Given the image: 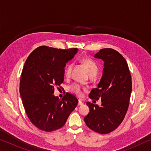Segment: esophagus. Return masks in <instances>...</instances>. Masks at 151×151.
Instances as JSON below:
<instances>
[{"mask_svg":"<svg viewBox=\"0 0 151 151\" xmlns=\"http://www.w3.org/2000/svg\"><path fill=\"white\" fill-rule=\"evenodd\" d=\"M83 104V102H82V101L81 100H78V106H82Z\"/></svg>","mask_w":151,"mask_h":151,"instance_id":"1","label":"esophagus"}]
</instances>
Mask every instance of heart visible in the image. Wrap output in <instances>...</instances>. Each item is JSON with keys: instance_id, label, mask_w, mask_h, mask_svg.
Here are the masks:
<instances>
[{"instance_id": "obj_1", "label": "heart", "mask_w": 151, "mask_h": 151, "mask_svg": "<svg viewBox=\"0 0 151 151\" xmlns=\"http://www.w3.org/2000/svg\"><path fill=\"white\" fill-rule=\"evenodd\" d=\"M81 63L83 65L85 66V68L87 70L89 75H96L98 71V66H97L96 63L94 62L93 60L91 59V58H83L81 60ZM73 65L70 64L67 66L65 70V76L66 77L70 76L71 70H72ZM69 90L72 92V93L76 94L78 96H82L83 95V88L82 86L78 85L77 83H75L71 85L69 87Z\"/></svg>"}]
</instances>
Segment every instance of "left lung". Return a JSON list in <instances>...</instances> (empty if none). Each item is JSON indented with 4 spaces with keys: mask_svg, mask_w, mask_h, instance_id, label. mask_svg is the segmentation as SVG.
<instances>
[{
    "mask_svg": "<svg viewBox=\"0 0 151 151\" xmlns=\"http://www.w3.org/2000/svg\"><path fill=\"white\" fill-rule=\"evenodd\" d=\"M94 58L104 61L103 76L89 98L101 100V106L87 102L90 112L84 118L93 131L108 134L118 127L126 114L132 91L131 75L124 58L112 48H103Z\"/></svg>",
    "mask_w": 151,
    "mask_h": 151,
    "instance_id": "8db88e82",
    "label": "left lung"
}]
</instances>
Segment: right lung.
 <instances>
[{
    "mask_svg": "<svg viewBox=\"0 0 151 151\" xmlns=\"http://www.w3.org/2000/svg\"><path fill=\"white\" fill-rule=\"evenodd\" d=\"M76 48L58 49L46 46L36 48L24 63L20 81V94L30 122L42 131L63 127L76 108L78 99L66 93L55 96V86L64 81L65 67L77 52Z\"/></svg>",
    "mask_w": 151,
    "mask_h": 151,
    "instance_id": "1",
    "label": "right lung"
}]
</instances>
